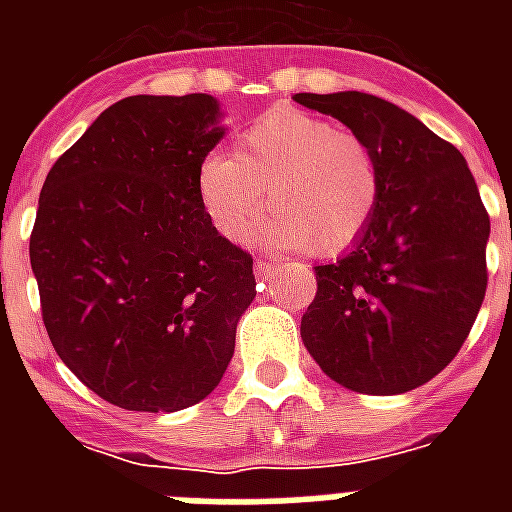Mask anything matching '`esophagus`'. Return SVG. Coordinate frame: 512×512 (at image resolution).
<instances>
[{"mask_svg": "<svg viewBox=\"0 0 512 512\" xmlns=\"http://www.w3.org/2000/svg\"><path fill=\"white\" fill-rule=\"evenodd\" d=\"M276 271H279V263H268V260H257L255 263L257 279H268V276H273Z\"/></svg>", "mask_w": 512, "mask_h": 512, "instance_id": "34e87169", "label": "esophagus"}]
</instances>
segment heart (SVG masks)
<instances>
[{
  "mask_svg": "<svg viewBox=\"0 0 512 512\" xmlns=\"http://www.w3.org/2000/svg\"><path fill=\"white\" fill-rule=\"evenodd\" d=\"M380 156L364 138L324 116L271 108L241 135L239 154L201 164L199 196L228 241H244L265 212L276 215L263 239L273 247L340 255L361 241L380 212Z\"/></svg>",
  "mask_w": 512,
  "mask_h": 512,
  "instance_id": "obj_1",
  "label": "heart"
}]
</instances>
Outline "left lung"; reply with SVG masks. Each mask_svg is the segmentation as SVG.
<instances>
[{"label": "left lung", "instance_id": "left-lung-1", "mask_svg": "<svg viewBox=\"0 0 512 512\" xmlns=\"http://www.w3.org/2000/svg\"><path fill=\"white\" fill-rule=\"evenodd\" d=\"M377 151L380 212L337 263L316 265L300 321L327 377L366 396L433 380L460 353L486 295L489 215L465 156L417 116L366 92H297Z\"/></svg>", "mask_w": 512, "mask_h": 512}]
</instances>
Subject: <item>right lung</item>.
<instances>
[{"label":"right lung","instance_id":"1","mask_svg":"<svg viewBox=\"0 0 512 512\" xmlns=\"http://www.w3.org/2000/svg\"><path fill=\"white\" fill-rule=\"evenodd\" d=\"M212 95H132L47 172L31 271L52 348L130 412H180L223 380L255 300L252 255L217 233L199 172L220 143Z\"/></svg>","mask_w":512,"mask_h":512}]
</instances>
